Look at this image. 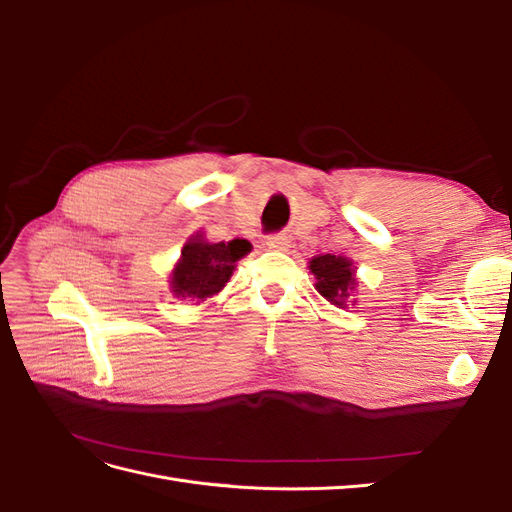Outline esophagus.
<instances>
[{
    "instance_id": "34e87169",
    "label": "esophagus",
    "mask_w": 512,
    "mask_h": 512,
    "mask_svg": "<svg viewBox=\"0 0 512 512\" xmlns=\"http://www.w3.org/2000/svg\"><path fill=\"white\" fill-rule=\"evenodd\" d=\"M288 245H290V239L284 235V232H275V235L267 237V247H269V250L284 252V250H288Z\"/></svg>"
}]
</instances>
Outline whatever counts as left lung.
Segmentation results:
<instances>
[{
	"label": "left lung",
	"instance_id": "obj_1",
	"mask_svg": "<svg viewBox=\"0 0 512 512\" xmlns=\"http://www.w3.org/2000/svg\"><path fill=\"white\" fill-rule=\"evenodd\" d=\"M309 269L316 275V288L324 299L333 305H344L348 292L354 288L352 262L344 256H316L309 262Z\"/></svg>",
	"mask_w": 512,
	"mask_h": 512
}]
</instances>
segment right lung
Wrapping results in <instances>:
<instances>
[{"instance_id":"1","label":"right lung","mask_w":512,"mask_h":512,"mask_svg":"<svg viewBox=\"0 0 512 512\" xmlns=\"http://www.w3.org/2000/svg\"><path fill=\"white\" fill-rule=\"evenodd\" d=\"M252 250L250 241L232 239L228 243H209L200 235L183 245L181 260L173 271V292L177 297L205 301L220 292L235 271V262Z\"/></svg>"}]
</instances>
